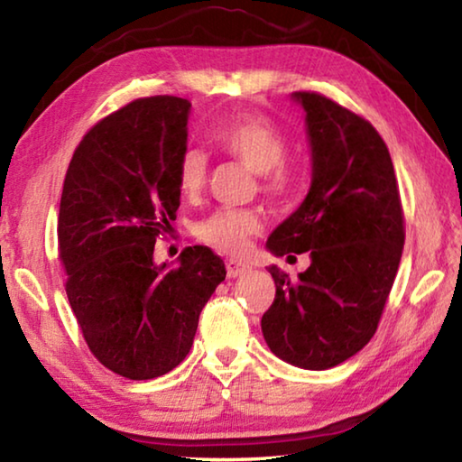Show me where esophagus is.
Listing matches in <instances>:
<instances>
[{
    "mask_svg": "<svg viewBox=\"0 0 462 462\" xmlns=\"http://www.w3.org/2000/svg\"><path fill=\"white\" fill-rule=\"evenodd\" d=\"M250 271L248 264L245 263H238V261H226V273H228L230 279H236V277H242L246 275V273Z\"/></svg>",
    "mask_w": 462,
    "mask_h": 462,
    "instance_id": "34e87169",
    "label": "esophagus"
}]
</instances>
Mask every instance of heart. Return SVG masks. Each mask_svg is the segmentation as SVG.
<instances>
[{"label": "heart", "instance_id": "heart-1", "mask_svg": "<svg viewBox=\"0 0 462 462\" xmlns=\"http://www.w3.org/2000/svg\"><path fill=\"white\" fill-rule=\"evenodd\" d=\"M220 151L259 177V189L267 195H285L293 185V173L285 162L287 138L264 116H242L214 132ZM209 161L199 148H185L177 161V187L185 198L199 195L208 181ZM263 224L254 209H216L198 224V238L222 253L242 254Z\"/></svg>", "mask_w": 462, "mask_h": 462}]
</instances>
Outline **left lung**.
I'll list each match as a JSON object with an SVG mask.
<instances>
[{
	"instance_id": "8db88e82",
	"label": "left lung",
	"mask_w": 462,
	"mask_h": 462,
	"mask_svg": "<svg viewBox=\"0 0 462 462\" xmlns=\"http://www.w3.org/2000/svg\"><path fill=\"white\" fill-rule=\"evenodd\" d=\"M306 112L311 185L267 240L273 254L310 250L291 279L269 267L275 301L261 319L269 348L300 369L355 356L377 332L400 267L405 230L393 162L369 120L316 91H295Z\"/></svg>"
}]
</instances>
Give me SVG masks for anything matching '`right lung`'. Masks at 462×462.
I'll list each match as a JSON object with an SVG mask.
<instances>
[{"label":"right lung","instance_id":"right-lung-1","mask_svg":"<svg viewBox=\"0 0 462 462\" xmlns=\"http://www.w3.org/2000/svg\"><path fill=\"white\" fill-rule=\"evenodd\" d=\"M189 109L183 97L154 96L106 116L75 148L62 185L69 303L93 356L132 381L161 377L189 355L201 310L226 279L208 246L185 248L177 267L152 261L177 217Z\"/></svg>","mask_w":462,"mask_h":462}]
</instances>
